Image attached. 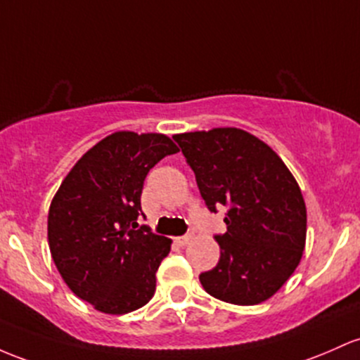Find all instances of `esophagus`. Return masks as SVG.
I'll return each instance as SVG.
<instances>
[{
  "label": "esophagus",
  "mask_w": 360,
  "mask_h": 360,
  "mask_svg": "<svg viewBox=\"0 0 360 360\" xmlns=\"http://www.w3.org/2000/svg\"><path fill=\"white\" fill-rule=\"evenodd\" d=\"M174 240H176L179 246H186V244H189L193 240V236H181V238H176Z\"/></svg>",
  "instance_id": "obj_1"
}]
</instances>
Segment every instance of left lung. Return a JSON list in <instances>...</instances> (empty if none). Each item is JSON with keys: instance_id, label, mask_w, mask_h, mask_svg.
<instances>
[{"instance_id": "1", "label": "left lung", "mask_w": 360, "mask_h": 360, "mask_svg": "<svg viewBox=\"0 0 360 360\" xmlns=\"http://www.w3.org/2000/svg\"><path fill=\"white\" fill-rule=\"evenodd\" d=\"M208 210L227 207L220 259L200 275L215 299L255 306L294 274L306 246L307 213L301 188L264 141L239 128L174 135Z\"/></svg>"}]
</instances>
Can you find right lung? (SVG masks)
Masks as SVG:
<instances>
[{
	"mask_svg": "<svg viewBox=\"0 0 360 360\" xmlns=\"http://www.w3.org/2000/svg\"><path fill=\"white\" fill-rule=\"evenodd\" d=\"M179 152L162 133L116 131L73 165L47 215L51 256L66 285L105 314H126L155 294L171 239L138 229L147 174Z\"/></svg>",
	"mask_w": 360,
	"mask_h": 360,
	"instance_id": "add662e5",
	"label": "right lung"
}]
</instances>
